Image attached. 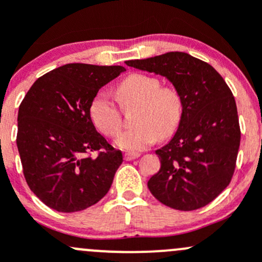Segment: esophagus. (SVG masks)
<instances>
[{"label": "esophagus", "mask_w": 262, "mask_h": 262, "mask_svg": "<svg viewBox=\"0 0 262 262\" xmlns=\"http://www.w3.org/2000/svg\"><path fill=\"white\" fill-rule=\"evenodd\" d=\"M139 156H141V153H138V152H125V153H124V158H125L126 161H130V160H134V158H138Z\"/></svg>", "instance_id": "esophagus-1"}]
</instances>
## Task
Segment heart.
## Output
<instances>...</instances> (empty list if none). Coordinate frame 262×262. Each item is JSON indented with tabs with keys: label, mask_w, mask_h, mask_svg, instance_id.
I'll use <instances>...</instances> for the list:
<instances>
[{
	"label": "heart",
	"mask_w": 262,
	"mask_h": 262,
	"mask_svg": "<svg viewBox=\"0 0 262 262\" xmlns=\"http://www.w3.org/2000/svg\"><path fill=\"white\" fill-rule=\"evenodd\" d=\"M123 110L134 106V126L116 139V146L126 150H141L166 138L178 129L182 118L180 92L170 86H161L158 78L143 73H133L124 78L115 90ZM90 118L97 130L109 138L120 133V110L104 91L97 92L90 104Z\"/></svg>",
	"instance_id": "obj_1"
}]
</instances>
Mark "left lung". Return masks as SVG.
I'll use <instances>...</instances> for the list:
<instances>
[{"instance_id":"obj_1","label":"left lung","mask_w":262,"mask_h":262,"mask_svg":"<svg viewBox=\"0 0 262 262\" xmlns=\"http://www.w3.org/2000/svg\"><path fill=\"white\" fill-rule=\"evenodd\" d=\"M125 63L166 77L182 99L181 121L173 138L156 150L161 168L148 189L173 209L205 207L228 186L236 168L241 130L231 89L212 66L184 52Z\"/></svg>"}]
</instances>
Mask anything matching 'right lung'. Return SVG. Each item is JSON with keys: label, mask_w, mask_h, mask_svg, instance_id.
Segmentation results:
<instances>
[{"label": "right lung", "mask_w": 262, "mask_h": 262, "mask_svg": "<svg viewBox=\"0 0 262 262\" xmlns=\"http://www.w3.org/2000/svg\"><path fill=\"white\" fill-rule=\"evenodd\" d=\"M124 71L70 63L39 77L21 101L16 143L23 172L52 209L80 212L109 191L123 155L97 133L89 109L99 90Z\"/></svg>", "instance_id": "add662e5"}]
</instances>
